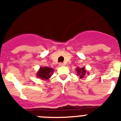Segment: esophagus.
<instances>
[{
    "instance_id": "34e87169",
    "label": "esophagus",
    "mask_w": 121,
    "mask_h": 121,
    "mask_svg": "<svg viewBox=\"0 0 121 121\" xmlns=\"http://www.w3.org/2000/svg\"><path fill=\"white\" fill-rule=\"evenodd\" d=\"M59 66H63V65H64V63H62V62H60L59 64Z\"/></svg>"
}]
</instances>
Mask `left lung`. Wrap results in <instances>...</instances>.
Segmentation results:
<instances>
[{
	"mask_svg": "<svg viewBox=\"0 0 121 121\" xmlns=\"http://www.w3.org/2000/svg\"><path fill=\"white\" fill-rule=\"evenodd\" d=\"M77 73H78V74L80 76L81 78H83L84 77V76L85 75V73H86V70H85V68L83 67L82 68H78L76 69Z\"/></svg>",
	"mask_w": 121,
	"mask_h": 121,
	"instance_id": "1",
	"label": "left lung"
}]
</instances>
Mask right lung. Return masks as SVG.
Instances as JSON below:
<instances>
[{
    "instance_id": "right-lung-1",
    "label": "right lung",
    "mask_w": 121,
    "mask_h": 121,
    "mask_svg": "<svg viewBox=\"0 0 121 121\" xmlns=\"http://www.w3.org/2000/svg\"><path fill=\"white\" fill-rule=\"evenodd\" d=\"M53 68H50V67H41L40 68L39 71L37 72V76L42 79L46 80L48 79L51 74H53Z\"/></svg>"
}]
</instances>
